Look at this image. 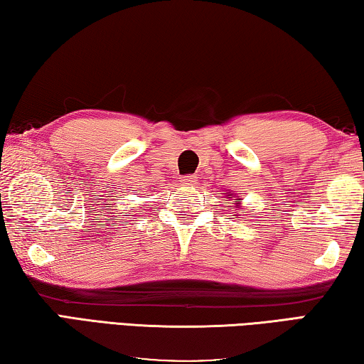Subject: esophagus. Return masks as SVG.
<instances>
[{
    "label": "esophagus",
    "instance_id": "esophagus-1",
    "mask_svg": "<svg viewBox=\"0 0 364 364\" xmlns=\"http://www.w3.org/2000/svg\"><path fill=\"white\" fill-rule=\"evenodd\" d=\"M193 182H195L193 176H183V177H182V183H186V186H192Z\"/></svg>",
    "mask_w": 364,
    "mask_h": 364
}]
</instances>
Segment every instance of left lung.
<instances>
[{
  "label": "left lung",
  "instance_id": "8db88e82",
  "mask_svg": "<svg viewBox=\"0 0 364 364\" xmlns=\"http://www.w3.org/2000/svg\"><path fill=\"white\" fill-rule=\"evenodd\" d=\"M228 200H232V198H235V206H240V198H237V195H233V193H230L228 192V195H225Z\"/></svg>",
  "mask_w": 364,
  "mask_h": 364
}]
</instances>
